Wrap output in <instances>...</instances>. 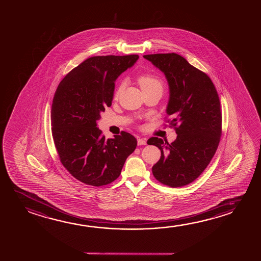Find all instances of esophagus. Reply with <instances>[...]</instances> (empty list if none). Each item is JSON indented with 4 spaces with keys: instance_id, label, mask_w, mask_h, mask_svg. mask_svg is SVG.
Instances as JSON below:
<instances>
[{
    "instance_id": "34e87169",
    "label": "esophagus",
    "mask_w": 261,
    "mask_h": 261,
    "mask_svg": "<svg viewBox=\"0 0 261 261\" xmlns=\"http://www.w3.org/2000/svg\"><path fill=\"white\" fill-rule=\"evenodd\" d=\"M137 144H138V145H146V139L145 138H138L137 139Z\"/></svg>"
}]
</instances>
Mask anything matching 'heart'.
<instances>
[{"instance_id": "1", "label": "heart", "mask_w": 261, "mask_h": 261, "mask_svg": "<svg viewBox=\"0 0 261 261\" xmlns=\"http://www.w3.org/2000/svg\"><path fill=\"white\" fill-rule=\"evenodd\" d=\"M137 81L139 86L143 90V92L148 91V90L154 89V88H160L163 90L162 82L160 81V79L156 76H154L153 74L149 73H145V74H141L140 76L137 78ZM123 84H120L119 86L116 87L115 91V97L117 98L119 96L122 90H123Z\"/></svg>"}]
</instances>
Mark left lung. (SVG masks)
<instances>
[{
    "label": "left lung",
    "mask_w": 261,
    "mask_h": 261,
    "mask_svg": "<svg viewBox=\"0 0 261 261\" xmlns=\"http://www.w3.org/2000/svg\"><path fill=\"white\" fill-rule=\"evenodd\" d=\"M144 58L164 73L169 86L167 122L177 135L169 144L151 137L161 158L152 167L154 177L172 188L192 183L204 171L218 149L222 115L218 92L206 73L176 54L146 55Z\"/></svg>",
    "instance_id": "obj_1"
}]
</instances>
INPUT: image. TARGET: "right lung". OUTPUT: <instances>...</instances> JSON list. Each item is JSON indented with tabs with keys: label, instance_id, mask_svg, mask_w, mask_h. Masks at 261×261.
<instances>
[{
	"label": "right lung",
	"instance_id": "obj_1",
	"mask_svg": "<svg viewBox=\"0 0 261 261\" xmlns=\"http://www.w3.org/2000/svg\"><path fill=\"white\" fill-rule=\"evenodd\" d=\"M137 55L90 57L61 81L53 99V138L60 161L83 183L101 187L119 176L137 141L127 132L106 139L97 121L111 107L115 82Z\"/></svg>",
	"mask_w": 261,
	"mask_h": 261
}]
</instances>
